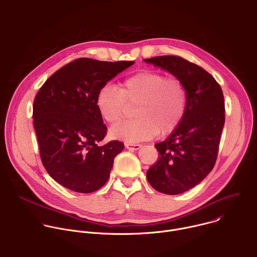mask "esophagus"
<instances>
[{
  "label": "esophagus",
  "mask_w": 257,
  "mask_h": 257,
  "mask_svg": "<svg viewBox=\"0 0 257 257\" xmlns=\"http://www.w3.org/2000/svg\"><path fill=\"white\" fill-rule=\"evenodd\" d=\"M125 147L128 150H138L141 147V144H135V143H127L125 144Z\"/></svg>",
  "instance_id": "esophagus-1"
}]
</instances>
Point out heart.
<instances>
[{
    "label": "heart",
    "mask_w": 257,
    "mask_h": 257,
    "mask_svg": "<svg viewBox=\"0 0 257 257\" xmlns=\"http://www.w3.org/2000/svg\"><path fill=\"white\" fill-rule=\"evenodd\" d=\"M188 104V93L178 77H166L162 72L144 69L124 80L121 89L105 84L99 91L96 105L100 116L114 125L139 106V118L111 128L112 137L129 143L150 140L173 133L182 123Z\"/></svg>",
    "instance_id": "obj_1"
}]
</instances>
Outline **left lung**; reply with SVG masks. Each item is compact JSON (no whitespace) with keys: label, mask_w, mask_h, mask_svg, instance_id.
<instances>
[{"label":"left lung","mask_w":257,"mask_h":257,"mask_svg":"<svg viewBox=\"0 0 257 257\" xmlns=\"http://www.w3.org/2000/svg\"><path fill=\"white\" fill-rule=\"evenodd\" d=\"M180 78L187 89L186 115L169 137L155 144L157 161L147 170L151 187L179 195L200 184L213 169L225 123L220 84L203 67L176 55L144 59Z\"/></svg>","instance_id":"1"}]
</instances>
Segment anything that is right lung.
Wrapping results in <instances>:
<instances>
[{"label": "right lung", "mask_w": 257, "mask_h": 257, "mask_svg": "<svg viewBox=\"0 0 257 257\" xmlns=\"http://www.w3.org/2000/svg\"><path fill=\"white\" fill-rule=\"evenodd\" d=\"M133 63L77 58L55 71L38 91L33 124L40 158L48 175L66 189L88 194L107 183L124 144L112 140L100 145L107 127L96 100L110 79Z\"/></svg>", "instance_id": "add662e5"}]
</instances>
